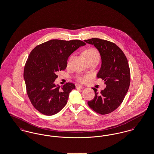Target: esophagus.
<instances>
[{"mask_svg":"<svg viewBox=\"0 0 154 154\" xmlns=\"http://www.w3.org/2000/svg\"><path fill=\"white\" fill-rule=\"evenodd\" d=\"M76 88L83 89V88H84V87H83V86H82V85H77L76 86Z\"/></svg>","mask_w":154,"mask_h":154,"instance_id":"obj_1","label":"esophagus"}]
</instances>
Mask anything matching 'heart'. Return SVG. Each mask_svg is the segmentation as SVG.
<instances>
[{
  "label": "heart",
  "mask_w": 154,
  "mask_h": 154,
  "mask_svg": "<svg viewBox=\"0 0 154 154\" xmlns=\"http://www.w3.org/2000/svg\"><path fill=\"white\" fill-rule=\"evenodd\" d=\"M84 55L85 58L87 60L89 59H100V54L99 53L98 51L94 48H89L87 50H86L84 52ZM89 76H85V77H80L79 78V80L81 82L84 83L85 82L87 79H88Z\"/></svg>",
  "instance_id": "heart-1"
}]
</instances>
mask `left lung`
<instances>
[{"label": "left lung", "instance_id": "left-lung-1", "mask_svg": "<svg viewBox=\"0 0 154 154\" xmlns=\"http://www.w3.org/2000/svg\"><path fill=\"white\" fill-rule=\"evenodd\" d=\"M84 42L94 45L99 52L102 65L96 76L106 85L100 92L92 88L95 96L88 102V106L97 113L107 114L120 106L129 88L131 72L128 62L124 53L114 43L97 38Z\"/></svg>", "mask_w": 154, "mask_h": 154}]
</instances>
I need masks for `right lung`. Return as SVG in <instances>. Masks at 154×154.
<instances>
[{"label":"right lung","mask_w":154,"mask_h":154,"mask_svg":"<svg viewBox=\"0 0 154 154\" xmlns=\"http://www.w3.org/2000/svg\"><path fill=\"white\" fill-rule=\"evenodd\" d=\"M85 45L79 40L55 39L38 45L30 53L23 78L30 102L42 114L52 116L65 106L69 94L75 87L71 82L61 88L55 85L57 73L64 70L69 56Z\"/></svg>","instance_id":"right-lung-1"}]
</instances>
